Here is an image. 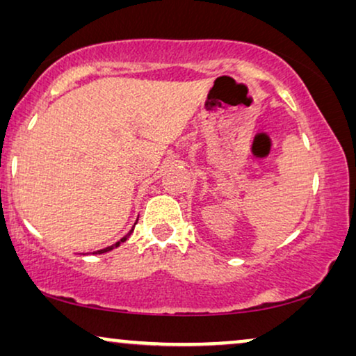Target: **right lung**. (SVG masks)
<instances>
[{
  "label": "right lung",
  "mask_w": 356,
  "mask_h": 356,
  "mask_svg": "<svg viewBox=\"0 0 356 356\" xmlns=\"http://www.w3.org/2000/svg\"><path fill=\"white\" fill-rule=\"evenodd\" d=\"M133 230H134V228H133ZM133 230H129V233H128V235H124L123 238H121V240H120V241H116V243H115V245H111V246H108V248H104V250H100V251H97V252H99V254H102V252L111 251V250H113V248H118V246L121 245V243H124L126 240H128V238H129V235H131V233H133Z\"/></svg>",
  "instance_id": "1"
}]
</instances>
